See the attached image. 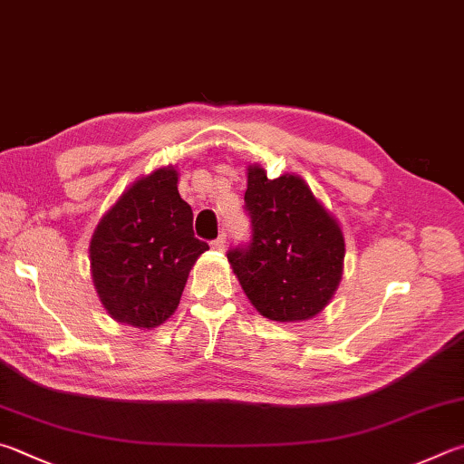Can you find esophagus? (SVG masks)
I'll list each match as a JSON object with an SVG mask.
<instances>
[{"label":"esophagus","instance_id":"1","mask_svg":"<svg viewBox=\"0 0 464 464\" xmlns=\"http://www.w3.org/2000/svg\"><path fill=\"white\" fill-rule=\"evenodd\" d=\"M210 246H213V249H217V251H223L225 246H227V235L221 233L213 243H210Z\"/></svg>","mask_w":464,"mask_h":464}]
</instances>
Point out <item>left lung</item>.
<instances>
[{"label":"left lung","instance_id":"8db88e82","mask_svg":"<svg viewBox=\"0 0 464 464\" xmlns=\"http://www.w3.org/2000/svg\"><path fill=\"white\" fill-rule=\"evenodd\" d=\"M246 208L251 243L227 257L251 304L277 323H300L323 313L343 277L339 221L298 174L267 179L259 164L247 168Z\"/></svg>","mask_w":464,"mask_h":464}]
</instances>
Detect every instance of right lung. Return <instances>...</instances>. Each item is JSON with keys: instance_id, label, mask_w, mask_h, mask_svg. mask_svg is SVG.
Instances as JSON below:
<instances>
[{"instance_id": "obj_1", "label": "right lung", "mask_w": 464, "mask_h": 464, "mask_svg": "<svg viewBox=\"0 0 464 464\" xmlns=\"http://www.w3.org/2000/svg\"><path fill=\"white\" fill-rule=\"evenodd\" d=\"M208 246L192 233V208L174 166L141 176L101 217L91 276L107 314L150 331L174 314L195 261Z\"/></svg>"}]
</instances>
